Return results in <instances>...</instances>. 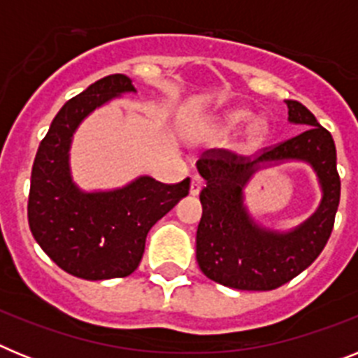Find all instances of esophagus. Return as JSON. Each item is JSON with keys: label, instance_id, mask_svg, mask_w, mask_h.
Listing matches in <instances>:
<instances>
[{"label": "esophagus", "instance_id": "esophagus-1", "mask_svg": "<svg viewBox=\"0 0 358 358\" xmlns=\"http://www.w3.org/2000/svg\"><path fill=\"white\" fill-rule=\"evenodd\" d=\"M201 189H202V179L199 176H194L192 177V182H189V194L195 197V195L201 194Z\"/></svg>", "mask_w": 358, "mask_h": 358}]
</instances>
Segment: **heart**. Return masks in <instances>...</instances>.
I'll list each match as a JSON object with an SVG mask.
<instances>
[{
    "label": "heart",
    "mask_w": 358,
    "mask_h": 358,
    "mask_svg": "<svg viewBox=\"0 0 358 358\" xmlns=\"http://www.w3.org/2000/svg\"><path fill=\"white\" fill-rule=\"evenodd\" d=\"M252 120H255V115L248 109L227 110V113H224L222 116H218L217 120H213V122L210 123V131L220 136L233 134V132H238L240 129L251 125ZM267 127L262 125V123H256V125H252V127L249 129L248 138H245V148H248V150H255V148H258L260 145H264V141L267 140Z\"/></svg>",
    "instance_id": "obj_1"
}]
</instances>
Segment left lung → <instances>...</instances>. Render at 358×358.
I'll use <instances>...</instances> for the list:
<instances>
[{
	"label": "left lung",
	"mask_w": 358,
	"mask_h": 358,
	"mask_svg": "<svg viewBox=\"0 0 358 358\" xmlns=\"http://www.w3.org/2000/svg\"><path fill=\"white\" fill-rule=\"evenodd\" d=\"M289 122L306 127L299 136L265 150L255 159L210 150L197 161L206 186L201 192L197 264L202 274L238 290H273L303 273L321 255L334 229L341 199L334 138L297 100H285ZM306 162L322 188L318 210L292 230H273L252 217L245 186L260 169L283 162Z\"/></svg>",
	"instance_id": "obj_1"
}]
</instances>
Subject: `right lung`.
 Instances as JSON below:
<instances>
[{
	"label": "right lung",
	"mask_w": 358,
	"mask_h": 358,
	"mask_svg": "<svg viewBox=\"0 0 358 358\" xmlns=\"http://www.w3.org/2000/svg\"><path fill=\"white\" fill-rule=\"evenodd\" d=\"M127 93H136L134 84L127 75L116 73L66 102L41 141L31 169V235L62 271L82 280L134 273L150 227L189 192V177L163 185L140 176L122 188L91 192L73 181L69 150L77 129L94 109Z\"/></svg>",
	"instance_id": "1"
}]
</instances>
